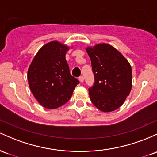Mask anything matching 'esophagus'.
Instances as JSON below:
<instances>
[{"label":"esophagus","instance_id":"esophagus-1","mask_svg":"<svg viewBox=\"0 0 157 157\" xmlns=\"http://www.w3.org/2000/svg\"><path fill=\"white\" fill-rule=\"evenodd\" d=\"M79 80H80L81 83H82V82H83V81H84V77H83V76H80V77H79Z\"/></svg>","mask_w":157,"mask_h":157}]
</instances>
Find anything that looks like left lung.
Masks as SVG:
<instances>
[{
  "label": "left lung",
  "mask_w": 157,
  "mask_h": 157,
  "mask_svg": "<svg viewBox=\"0 0 157 157\" xmlns=\"http://www.w3.org/2000/svg\"><path fill=\"white\" fill-rule=\"evenodd\" d=\"M94 82L89 88L92 104L104 113L119 108L132 88V68L126 58L110 44L86 48Z\"/></svg>",
  "instance_id": "obj_1"
}]
</instances>
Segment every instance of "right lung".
<instances>
[{
    "mask_svg": "<svg viewBox=\"0 0 157 157\" xmlns=\"http://www.w3.org/2000/svg\"><path fill=\"white\" fill-rule=\"evenodd\" d=\"M69 49L57 42H48L38 51L29 67L27 80L38 102L56 109L68 102L80 81L70 74L65 53Z\"/></svg>",
    "mask_w": 157,
    "mask_h": 157,
    "instance_id": "right-lung-1",
    "label": "right lung"
}]
</instances>
